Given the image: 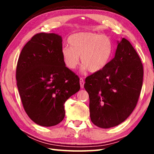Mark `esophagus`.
Wrapping results in <instances>:
<instances>
[{"label":"esophagus","instance_id":"esophagus-1","mask_svg":"<svg viewBox=\"0 0 154 154\" xmlns=\"http://www.w3.org/2000/svg\"><path fill=\"white\" fill-rule=\"evenodd\" d=\"M79 82H80L81 88H84V79H83L82 77H81Z\"/></svg>","mask_w":154,"mask_h":154}]
</instances>
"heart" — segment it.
<instances>
[{
    "label": "heart",
    "mask_w": 154,
    "mask_h": 154,
    "mask_svg": "<svg viewBox=\"0 0 154 154\" xmlns=\"http://www.w3.org/2000/svg\"><path fill=\"white\" fill-rule=\"evenodd\" d=\"M69 46L62 49V56L68 69L72 70L79 64L81 57L83 69L90 72L103 70L110 61L113 44L108 36L92 32H79L68 39Z\"/></svg>",
    "instance_id": "1"
}]
</instances>
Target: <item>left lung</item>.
I'll use <instances>...</instances> for the list:
<instances>
[{
  "instance_id": "left-lung-1",
  "label": "left lung",
  "mask_w": 154,
  "mask_h": 154,
  "mask_svg": "<svg viewBox=\"0 0 154 154\" xmlns=\"http://www.w3.org/2000/svg\"><path fill=\"white\" fill-rule=\"evenodd\" d=\"M143 77L141 60L131 43L123 38L108 64L85 79L92 123L109 128L126 120L137 106Z\"/></svg>"
}]
</instances>
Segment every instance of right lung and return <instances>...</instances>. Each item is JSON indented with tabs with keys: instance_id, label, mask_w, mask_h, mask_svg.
<instances>
[{
	"instance_id": "obj_1",
	"label": "right lung",
	"mask_w": 154,
	"mask_h": 154,
	"mask_svg": "<svg viewBox=\"0 0 154 154\" xmlns=\"http://www.w3.org/2000/svg\"><path fill=\"white\" fill-rule=\"evenodd\" d=\"M62 42L55 33L36 34L23 48L17 61V85L23 106L42 126L63 120L65 102L80 89L79 77L64 63Z\"/></svg>"
}]
</instances>
